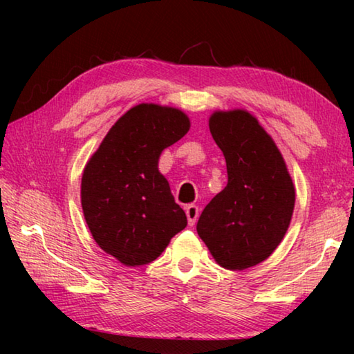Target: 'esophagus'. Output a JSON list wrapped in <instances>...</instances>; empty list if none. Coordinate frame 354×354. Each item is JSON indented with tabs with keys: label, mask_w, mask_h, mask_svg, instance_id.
Instances as JSON below:
<instances>
[{
	"label": "esophagus",
	"mask_w": 354,
	"mask_h": 354,
	"mask_svg": "<svg viewBox=\"0 0 354 354\" xmlns=\"http://www.w3.org/2000/svg\"><path fill=\"white\" fill-rule=\"evenodd\" d=\"M185 215H187V221H189V225H190V226H194V225H195V221H196V218H198V215H200L198 207H196L195 205H189L187 207H185Z\"/></svg>",
	"instance_id": "esophagus-1"
}]
</instances>
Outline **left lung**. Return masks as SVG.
<instances>
[{
	"label": "left lung",
	"instance_id": "1",
	"mask_svg": "<svg viewBox=\"0 0 354 354\" xmlns=\"http://www.w3.org/2000/svg\"><path fill=\"white\" fill-rule=\"evenodd\" d=\"M209 129L226 160L227 184L201 212L196 231L215 262L245 270L283 241L295 206V185L283 154L245 109L214 111Z\"/></svg>",
	"mask_w": 354,
	"mask_h": 354
}]
</instances>
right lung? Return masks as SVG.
<instances>
[{
	"label": "right lung",
	"instance_id": "add662e5",
	"mask_svg": "<svg viewBox=\"0 0 354 354\" xmlns=\"http://www.w3.org/2000/svg\"><path fill=\"white\" fill-rule=\"evenodd\" d=\"M189 129L187 113L178 107L140 103L113 123L84 167V218L98 247L123 266L158 259L187 226L158 164Z\"/></svg>",
	"mask_w": 354,
	"mask_h": 354
}]
</instances>
